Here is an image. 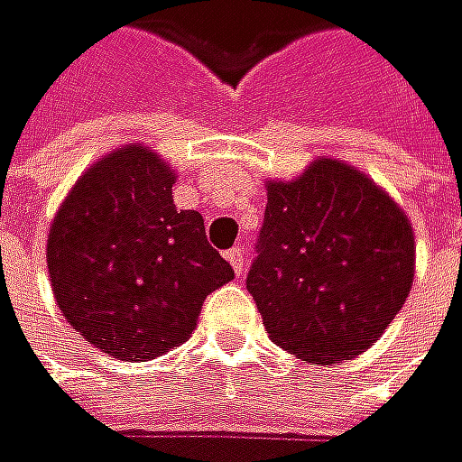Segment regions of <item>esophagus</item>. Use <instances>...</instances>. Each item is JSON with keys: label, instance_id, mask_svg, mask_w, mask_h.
I'll use <instances>...</instances> for the list:
<instances>
[{"label": "esophagus", "instance_id": "34e87169", "mask_svg": "<svg viewBox=\"0 0 462 462\" xmlns=\"http://www.w3.org/2000/svg\"><path fill=\"white\" fill-rule=\"evenodd\" d=\"M226 260H229V265H233V271L241 276L244 273V268H246V257H244V249L241 246H233L226 252Z\"/></svg>", "mask_w": 462, "mask_h": 462}]
</instances>
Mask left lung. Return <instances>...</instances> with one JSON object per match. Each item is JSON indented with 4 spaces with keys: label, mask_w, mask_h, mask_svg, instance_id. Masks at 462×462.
Segmentation results:
<instances>
[{
    "label": "left lung",
    "mask_w": 462,
    "mask_h": 462,
    "mask_svg": "<svg viewBox=\"0 0 462 462\" xmlns=\"http://www.w3.org/2000/svg\"><path fill=\"white\" fill-rule=\"evenodd\" d=\"M411 282L409 216L368 175L317 159L268 180L246 290L273 344L317 365L349 360L382 338Z\"/></svg>",
    "instance_id": "obj_1"
}]
</instances>
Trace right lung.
<instances>
[{
  "instance_id": "add662e5",
  "label": "right lung",
  "mask_w": 462,
  "mask_h": 462,
  "mask_svg": "<svg viewBox=\"0 0 462 462\" xmlns=\"http://www.w3.org/2000/svg\"><path fill=\"white\" fill-rule=\"evenodd\" d=\"M175 172L145 145L94 162L48 233V273L61 317L126 363L162 357L197 328L202 300L233 282L197 210L172 202Z\"/></svg>"
}]
</instances>
